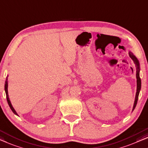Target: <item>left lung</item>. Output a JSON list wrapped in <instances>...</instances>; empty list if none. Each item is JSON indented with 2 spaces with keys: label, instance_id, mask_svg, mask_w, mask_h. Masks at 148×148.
<instances>
[{
  "label": "left lung",
  "instance_id": "1",
  "mask_svg": "<svg viewBox=\"0 0 148 148\" xmlns=\"http://www.w3.org/2000/svg\"><path fill=\"white\" fill-rule=\"evenodd\" d=\"M129 55L130 57H131V59L134 61V63L136 64V78H137V91H136V98H135V101H134V107H133V110H134L135 108H136V105H137V102H138V96H139V93H140V89H141V79L140 77V63H139V61L138 59L136 58V56L133 54V53L131 52V51H129Z\"/></svg>",
  "mask_w": 148,
  "mask_h": 148
}]
</instances>
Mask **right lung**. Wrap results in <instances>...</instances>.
<instances>
[{
  "instance_id": "right-lung-1",
  "label": "right lung",
  "mask_w": 148,
  "mask_h": 148,
  "mask_svg": "<svg viewBox=\"0 0 148 148\" xmlns=\"http://www.w3.org/2000/svg\"><path fill=\"white\" fill-rule=\"evenodd\" d=\"M5 93H6V99H7V102L8 103V106H9L10 108L11 109V110L12 112H13L14 114L18 115L17 114V113L16 112V111L14 110V109L13 108V107H12L11 103H10V101L9 99V97H8V76L6 77V81H5Z\"/></svg>"
}]
</instances>
